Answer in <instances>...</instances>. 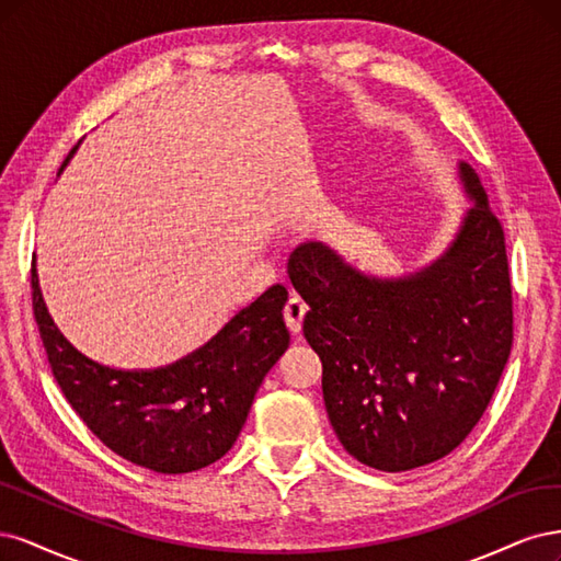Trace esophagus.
<instances>
[{
	"label": "esophagus",
	"instance_id": "1",
	"mask_svg": "<svg viewBox=\"0 0 561 561\" xmlns=\"http://www.w3.org/2000/svg\"><path fill=\"white\" fill-rule=\"evenodd\" d=\"M305 314H307L305 300H302V298H296V296L288 298V302L284 305V321H286L288 331H291V333H300Z\"/></svg>",
	"mask_w": 561,
	"mask_h": 561
}]
</instances>
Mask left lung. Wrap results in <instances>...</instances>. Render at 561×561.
Returning <instances> with one entry per match:
<instances>
[{
    "label": "left lung",
    "instance_id": "obj_1",
    "mask_svg": "<svg viewBox=\"0 0 561 561\" xmlns=\"http://www.w3.org/2000/svg\"><path fill=\"white\" fill-rule=\"evenodd\" d=\"M459 232L417 273L373 277L323 242L288 259L310 305L302 333L319 354L337 440L377 471L438 461L480 422L513 347V288L503 228L476 170Z\"/></svg>",
    "mask_w": 561,
    "mask_h": 561
}]
</instances>
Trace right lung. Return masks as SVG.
Returning <instances> with one entry per match:
<instances>
[{
	"label": "right lung",
	"instance_id": "right-lung-1",
	"mask_svg": "<svg viewBox=\"0 0 561 561\" xmlns=\"http://www.w3.org/2000/svg\"><path fill=\"white\" fill-rule=\"evenodd\" d=\"M286 298V286H270L184 358L121 370L88 358L60 333L32 263L34 319L65 399L118 457L165 476L219 461L238 440L263 377L291 340L282 314Z\"/></svg>",
	"mask_w": 561,
	"mask_h": 561
}]
</instances>
